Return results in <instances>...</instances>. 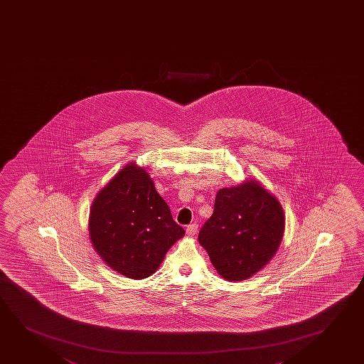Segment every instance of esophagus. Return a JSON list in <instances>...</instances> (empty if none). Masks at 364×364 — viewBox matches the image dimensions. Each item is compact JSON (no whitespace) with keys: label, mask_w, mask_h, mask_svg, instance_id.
Segmentation results:
<instances>
[{"label":"esophagus","mask_w":364,"mask_h":364,"mask_svg":"<svg viewBox=\"0 0 364 364\" xmlns=\"http://www.w3.org/2000/svg\"><path fill=\"white\" fill-rule=\"evenodd\" d=\"M196 232H198V224H190L186 227V234L189 235V237H194L196 235Z\"/></svg>","instance_id":"esophagus-1"}]
</instances>
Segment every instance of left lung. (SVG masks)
<instances>
[{"mask_svg": "<svg viewBox=\"0 0 364 364\" xmlns=\"http://www.w3.org/2000/svg\"><path fill=\"white\" fill-rule=\"evenodd\" d=\"M279 201L257 180L218 191L214 213L199 232V242L224 279L245 280L274 257L284 234Z\"/></svg>", "mask_w": 364, "mask_h": 364, "instance_id": "1", "label": "left lung"}]
</instances>
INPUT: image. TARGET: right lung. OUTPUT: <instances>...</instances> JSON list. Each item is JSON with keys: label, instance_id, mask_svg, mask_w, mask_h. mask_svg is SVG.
<instances>
[{"label": "right lung", "instance_id": "add662e5", "mask_svg": "<svg viewBox=\"0 0 364 364\" xmlns=\"http://www.w3.org/2000/svg\"><path fill=\"white\" fill-rule=\"evenodd\" d=\"M89 232L101 259L132 279L155 273L168 249L185 234L150 175L135 163L127 164L96 196Z\"/></svg>", "mask_w": 364, "mask_h": 364}]
</instances>
